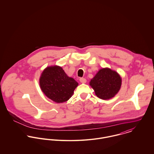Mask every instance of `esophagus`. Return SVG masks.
Returning a JSON list of instances; mask_svg holds the SVG:
<instances>
[{
	"label": "esophagus",
	"instance_id": "1",
	"mask_svg": "<svg viewBox=\"0 0 154 154\" xmlns=\"http://www.w3.org/2000/svg\"><path fill=\"white\" fill-rule=\"evenodd\" d=\"M79 81L82 84H85L87 82V79L85 78H81L79 79Z\"/></svg>",
	"mask_w": 154,
	"mask_h": 154
}]
</instances>
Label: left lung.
<instances>
[{"label":"left lung","instance_id":"8db88e82","mask_svg":"<svg viewBox=\"0 0 154 154\" xmlns=\"http://www.w3.org/2000/svg\"><path fill=\"white\" fill-rule=\"evenodd\" d=\"M89 85L98 98L109 100L119 91L122 85V78L116 71L109 68H103L91 80Z\"/></svg>","mask_w":154,"mask_h":154}]
</instances>
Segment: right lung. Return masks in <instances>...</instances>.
<instances>
[{
  "mask_svg": "<svg viewBox=\"0 0 154 154\" xmlns=\"http://www.w3.org/2000/svg\"><path fill=\"white\" fill-rule=\"evenodd\" d=\"M78 83L69 77L59 66L46 67L40 78V86L44 94L57 103L67 101L73 94Z\"/></svg>",
  "mask_w": 154,
  "mask_h": 154,
  "instance_id": "obj_1",
  "label": "right lung"
}]
</instances>
